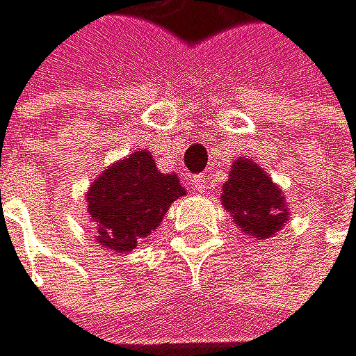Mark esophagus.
<instances>
[{"mask_svg": "<svg viewBox=\"0 0 356 356\" xmlns=\"http://www.w3.org/2000/svg\"><path fill=\"white\" fill-rule=\"evenodd\" d=\"M190 186H193V190H197V193H208V179H205L203 175H197L190 179Z\"/></svg>", "mask_w": 356, "mask_h": 356, "instance_id": "1", "label": "esophagus"}]
</instances>
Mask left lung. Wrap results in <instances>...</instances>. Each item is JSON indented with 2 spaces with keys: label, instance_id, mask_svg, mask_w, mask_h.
Returning <instances> with one entry per match:
<instances>
[{
  "label": "left lung",
  "instance_id": "1",
  "mask_svg": "<svg viewBox=\"0 0 356 356\" xmlns=\"http://www.w3.org/2000/svg\"><path fill=\"white\" fill-rule=\"evenodd\" d=\"M221 203L236 225L258 241L271 238L289 221L282 190L250 157L234 161L229 179L223 186Z\"/></svg>",
  "mask_w": 356,
  "mask_h": 356
}]
</instances>
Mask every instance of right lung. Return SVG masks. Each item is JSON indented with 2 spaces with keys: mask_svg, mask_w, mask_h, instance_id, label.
Segmentation results:
<instances>
[{
  "mask_svg": "<svg viewBox=\"0 0 356 356\" xmlns=\"http://www.w3.org/2000/svg\"><path fill=\"white\" fill-rule=\"evenodd\" d=\"M186 195L175 172H159L148 151L111 163L87 190V210L98 227L96 241L118 254L131 252L161 223L172 201Z\"/></svg>",
  "mask_w": 356,
  "mask_h": 356,
  "instance_id": "add662e5",
  "label": "right lung"
}]
</instances>
